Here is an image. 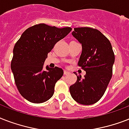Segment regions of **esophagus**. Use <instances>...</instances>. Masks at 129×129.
Wrapping results in <instances>:
<instances>
[{"label":"esophagus","mask_w":129,"mask_h":129,"mask_svg":"<svg viewBox=\"0 0 129 129\" xmlns=\"http://www.w3.org/2000/svg\"><path fill=\"white\" fill-rule=\"evenodd\" d=\"M69 73H69V71H66V70H64V75H69Z\"/></svg>","instance_id":"esophagus-1"}]
</instances>
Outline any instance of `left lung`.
Here are the masks:
<instances>
[{
  "mask_svg": "<svg viewBox=\"0 0 129 129\" xmlns=\"http://www.w3.org/2000/svg\"><path fill=\"white\" fill-rule=\"evenodd\" d=\"M73 37L82 44V53L78 66L86 71L84 77L77 75V80L70 86V93L75 101L90 105L105 94L113 75L115 54L110 41L97 29L75 28Z\"/></svg>",
  "mask_w": 129,
  "mask_h": 129,
  "instance_id": "obj_1",
  "label": "left lung"
}]
</instances>
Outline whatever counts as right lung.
<instances>
[{
    "label": "right lung",
    "mask_w": 129,
    "mask_h": 129,
    "mask_svg": "<svg viewBox=\"0 0 129 129\" xmlns=\"http://www.w3.org/2000/svg\"><path fill=\"white\" fill-rule=\"evenodd\" d=\"M71 30L38 24L26 30L14 45L11 64L14 82L20 94L30 103H42L53 95L63 70L47 67V71H43V64L55 44Z\"/></svg>",
    "instance_id": "right-lung-1"
}]
</instances>
